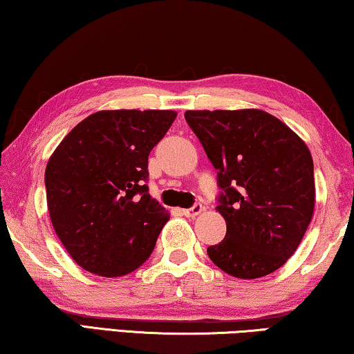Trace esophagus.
I'll list each match as a JSON object with an SVG mask.
<instances>
[{
  "label": "esophagus",
  "mask_w": 354,
  "mask_h": 354,
  "mask_svg": "<svg viewBox=\"0 0 354 354\" xmlns=\"http://www.w3.org/2000/svg\"><path fill=\"white\" fill-rule=\"evenodd\" d=\"M204 211V207H203V204H194L193 207H189V209H183L182 211V214L185 215V217H196V215H199Z\"/></svg>",
  "instance_id": "34e87169"
}]
</instances>
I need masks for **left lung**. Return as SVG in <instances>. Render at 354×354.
I'll return each mask as SVG.
<instances>
[{"mask_svg": "<svg viewBox=\"0 0 354 354\" xmlns=\"http://www.w3.org/2000/svg\"><path fill=\"white\" fill-rule=\"evenodd\" d=\"M185 120L217 169L227 222L207 255L225 273L262 278L299 248L315 212L313 158L278 118L257 109L188 110Z\"/></svg>", "mask_w": 354, "mask_h": 354, "instance_id": "8db88e82", "label": "left lung"}]
</instances>
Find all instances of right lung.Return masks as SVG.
I'll use <instances>...</instances> for the list:
<instances>
[{
  "instance_id": "obj_1",
  "label": "right lung",
  "mask_w": 354,
  "mask_h": 354,
  "mask_svg": "<svg viewBox=\"0 0 354 354\" xmlns=\"http://www.w3.org/2000/svg\"><path fill=\"white\" fill-rule=\"evenodd\" d=\"M174 110H102L76 124L44 172L50 222L70 257L104 278L147 262L169 212L148 187V155Z\"/></svg>"
}]
</instances>
